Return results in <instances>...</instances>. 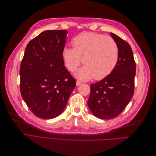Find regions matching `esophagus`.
I'll list each match as a JSON object with an SVG mask.
<instances>
[{
    "instance_id": "esophagus-1",
    "label": "esophagus",
    "mask_w": 156,
    "mask_h": 156,
    "mask_svg": "<svg viewBox=\"0 0 156 156\" xmlns=\"http://www.w3.org/2000/svg\"><path fill=\"white\" fill-rule=\"evenodd\" d=\"M81 83H82L81 81H79V80H77V82H76V85H77V86H79V85H80V84H81Z\"/></svg>"
}]
</instances>
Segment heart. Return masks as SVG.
Instances as JSON below:
<instances>
[{
  "instance_id": "1",
  "label": "heart",
  "mask_w": 156,
  "mask_h": 156,
  "mask_svg": "<svg viewBox=\"0 0 156 156\" xmlns=\"http://www.w3.org/2000/svg\"><path fill=\"white\" fill-rule=\"evenodd\" d=\"M73 48H65L62 56L65 66L74 72L81 64H84L76 73L83 80L94 78L100 80L111 74L118 63L119 50L112 37L92 32H84L72 41ZM83 58H82V57Z\"/></svg>"
}]
</instances>
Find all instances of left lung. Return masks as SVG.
<instances>
[{
    "label": "left lung",
    "mask_w": 156,
    "mask_h": 156,
    "mask_svg": "<svg viewBox=\"0 0 156 156\" xmlns=\"http://www.w3.org/2000/svg\"><path fill=\"white\" fill-rule=\"evenodd\" d=\"M119 47V58L114 70L95 84H90L88 106L92 114L108 120L119 116L134 94L136 65L129 44L111 33Z\"/></svg>",
    "instance_id": "obj_1"
}]
</instances>
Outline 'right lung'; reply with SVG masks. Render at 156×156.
<instances>
[{
    "label": "right lung",
    "mask_w": 156,
    "mask_h": 156,
    "mask_svg": "<svg viewBox=\"0 0 156 156\" xmlns=\"http://www.w3.org/2000/svg\"><path fill=\"white\" fill-rule=\"evenodd\" d=\"M67 34L65 30L42 32L27 44L21 61V96L30 110L41 119L60 115L76 87L62 56Z\"/></svg>",
    "instance_id": "add662e5"
}]
</instances>
